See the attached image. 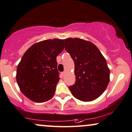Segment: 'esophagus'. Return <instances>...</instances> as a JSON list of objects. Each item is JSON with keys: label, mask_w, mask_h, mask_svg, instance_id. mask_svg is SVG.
I'll return each mask as SVG.
<instances>
[{"label": "esophagus", "mask_w": 132, "mask_h": 132, "mask_svg": "<svg viewBox=\"0 0 132 132\" xmlns=\"http://www.w3.org/2000/svg\"><path fill=\"white\" fill-rule=\"evenodd\" d=\"M65 73H66V71H63V72L62 73V76H65Z\"/></svg>", "instance_id": "esophagus-1"}]
</instances>
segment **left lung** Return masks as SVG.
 Returning <instances> with one entry per match:
<instances>
[{
	"instance_id": "left-lung-1",
	"label": "left lung",
	"mask_w": 132,
	"mask_h": 132,
	"mask_svg": "<svg viewBox=\"0 0 132 132\" xmlns=\"http://www.w3.org/2000/svg\"><path fill=\"white\" fill-rule=\"evenodd\" d=\"M65 48L75 63L76 81L69 87L72 95L91 102L105 92L110 82V69L105 58L92 42L79 38L65 39Z\"/></svg>"
}]
</instances>
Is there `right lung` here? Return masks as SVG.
Here are the masks:
<instances>
[{
    "label": "right lung",
    "mask_w": 132,
    "mask_h": 132,
    "mask_svg": "<svg viewBox=\"0 0 132 132\" xmlns=\"http://www.w3.org/2000/svg\"><path fill=\"white\" fill-rule=\"evenodd\" d=\"M64 40L48 39L32 45L17 67L16 78L22 93L37 103L53 97L60 78L56 57L63 51Z\"/></svg>",
    "instance_id": "1"
}]
</instances>
